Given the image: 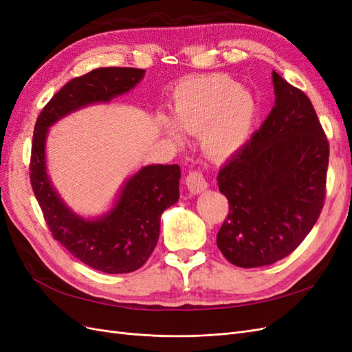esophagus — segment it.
<instances>
[{"mask_svg":"<svg viewBox=\"0 0 352 352\" xmlns=\"http://www.w3.org/2000/svg\"><path fill=\"white\" fill-rule=\"evenodd\" d=\"M186 185L192 194H201L202 190H206L208 188L207 180L204 176H202L199 170H192V172L188 173Z\"/></svg>","mask_w":352,"mask_h":352,"instance_id":"34e87169","label":"esophagus"}]
</instances>
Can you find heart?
<instances>
[{
    "instance_id": "obj_1",
    "label": "heart",
    "mask_w": 352,
    "mask_h": 352,
    "mask_svg": "<svg viewBox=\"0 0 352 352\" xmlns=\"http://www.w3.org/2000/svg\"><path fill=\"white\" fill-rule=\"evenodd\" d=\"M258 116L252 94L225 74L185 80L173 92V119L160 116L162 129L180 142L182 131L199 135L202 151L223 160L247 144Z\"/></svg>"
}]
</instances>
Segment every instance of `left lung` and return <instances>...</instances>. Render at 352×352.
<instances>
[{
    "instance_id": "1",
    "label": "left lung",
    "mask_w": 352,
    "mask_h": 352,
    "mask_svg": "<svg viewBox=\"0 0 352 352\" xmlns=\"http://www.w3.org/2000/svg\"><path fill=\"white\" fill-rule=\"evenodd\" d=\"M272 78L270 114L217 175L229 201L217 247L243 269L270 265L295 251L326 195L329 142L313 104L276 72Z\"/></svg>"
}]
</instances>
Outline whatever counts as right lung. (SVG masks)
<instances>
[{"instance_id":"add662e5","label":"right lung","mask_w":352,"mask_h":352,"mask_svg":"<svg viewBox=\"0 0 352 352\" xmlns=\"http://www.w3.org/2000/svg\"><path fill=\"white\" fill-rule=\"evenodd\" d=\"M144 69L100 67L67 82L38 116L30 155V185L52 233L73 257L109 274L131 273L145 264L160 236V220L179 199L180 167L151 164L126 180L110 211L98 219L73 212L47 173L48 129L91 104L109 102L135 88Z\"/></svg>"}]
</instances>
